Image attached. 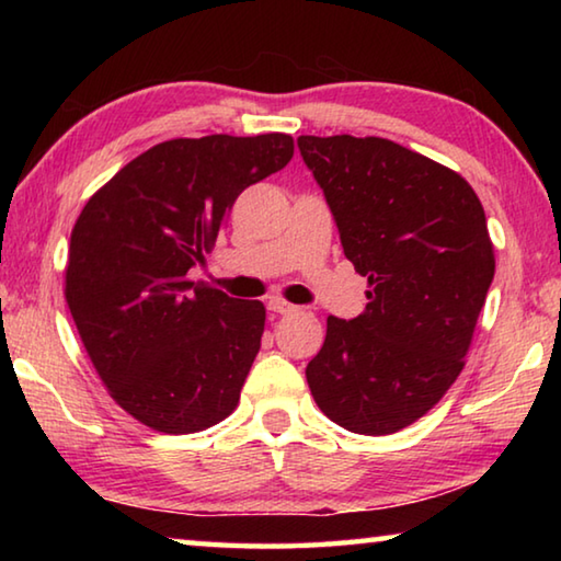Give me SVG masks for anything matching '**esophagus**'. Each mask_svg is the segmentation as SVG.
Instances as JSON below:
<instances>
[{
	"mask_svg": "<svg viewBox=\"0 0 561 561\" xmlns=\"http://www.w3.org/2000/svg\"><path fill=\"white\" fill-rule=\"evenodd\" d=\"M267 309L272 311V314H291V311L297 307H294V304H289V301H284V299H270Z\"/></svg>",
	"mask_w": 561,
	"mask_h": 561,
	"instance_id": "34e87169",
	"label": "esophagus"
}]
</instances>
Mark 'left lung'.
Masks as SVG:
<instances>
[{
    "label": "left lung",
    "mask_w": 561,
    "mask_h": 561,
    "mask_svg": "<svg viewBox=\"0 0 561 561\" xmlns=\"http://www.w3.org/2000/svg\"><path fill=\"white\" fill-rule=\"evenodd\" d=\"M366 311L327 319L309 360L317 405L341 428L388 435L440 401L462 371L495 277L485 210L465 180L386 138L299 136Z\"/></svg>",
    "instance_id": "8db88e82"
}]
</instances>
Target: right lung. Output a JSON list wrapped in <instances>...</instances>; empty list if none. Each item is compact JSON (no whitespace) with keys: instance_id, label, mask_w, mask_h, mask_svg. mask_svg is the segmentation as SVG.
Wrapping results in <instances>:
<instances>
[{"instance_id":"add662e5","label":"right lung","mask_w":561,"mask_h":561,"mask_svg":"<svg viewBox=\"0 0 561 561\" xmlns=\"http://www.w3.org/2000/svg\"><path fill=\"white\" fill-rule=\"evenodd\" d=\"M294 156L287 133L158 144L121 168L73 225L66 301L123 411L183 435L234 411L264 331V304L187 272L205 264L237 195Z\"/></svg>"}]
</instances>
